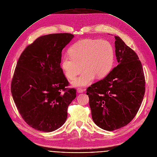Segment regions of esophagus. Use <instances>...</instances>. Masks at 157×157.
<instances>
[{
	"instance_id": "obj_1",
	"label": "esophagus",
	"mask_w": 157,
	"mask_h": 157,
	"mask_svg": "<svg viewBox=\"0 0 157 157\" xmlns=\"http://www.w3.org/2000/svg\"><path fill=\"white\" fill-rule=\"evenodd\" d=\"M77 92L79 93H83L84 90H83V89L81 88H78L77 89Z\"/></svg>"
}]
</instances>
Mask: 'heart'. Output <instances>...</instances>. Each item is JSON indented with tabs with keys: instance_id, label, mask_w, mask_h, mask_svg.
Returning <instances> with one entry per match:
<instances>
[{
	"instance_id": "b5f03b06",
	"label": "heart",
	"mask_w": 157,
	"mask_h": 157,
	"mask_svg": "<svg viewBox=\"0 0 157 157\" xmlns=\"http://www.w3.org/2000/svg\"><path fill=\"white\" fill-rule=\"evenodd\" d=\"M70 55L62 59L61 68L66 77L74 80V86H85L91 84L96 77L103 78L110 72L114 63V51L107 41L84 39L76 42L69 50Z\"/></svg>"
}]
</instances>
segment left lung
<instances>
[{
	"label": "left lung",
	"mask_w": 157,
	"mask_h": 157,
	"mask_svg": "<svg viewBox=\"0 0 157 157\" xmlns=\"http://www.w3.org/2000/svg\"><path fill=\"white\" fill-rule=\"evenodd\" d=\"M119 64L104 79L88 87L86 94L94 123L107 131L125 126L135 117L145 93V77L137 54L117 36Z\"/></svg>",
	"instance_id": "obj_1"
}]
</instances>
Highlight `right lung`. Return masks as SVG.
Returning a JSON list of instances; mask_svg holds the SVG:
<instances>
[{
    "instance_id": "add662e5",
    "label": "right lung",
    "mask_w": 157,
    "mask_h": 157,
    "mask_svg": "<svg viewBox=\"0 0 157 157\" xmlns=\"http://www.w3.org/2000/svg\"><path fill=\"white\" fill-rule=\"evenodd\" d=\"M71 33H55L38 38L21 53L14 72L11 91L25 122L44 132L61 127L67 108L76 98L74 88L60 67L61 52L71 41Z\"/></svg>"
}]
</instances>
